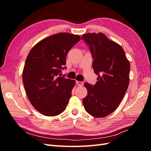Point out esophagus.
I'll list each match as a JSON object with an SVG mask.
<instances>
[{
  "mask_svg": "<svg viewBox=\"0 0 151 151\" xmlns=\"http://www.w3.org/2000/svg\"><path fill=\"white\" fill-rule=\"evenodd\" d=\"M76 84L78 85V86H83V84H84V83L83 82H80V81H76Z\"/></svg>",
  "mask_w": 151,
  "mask_h": 151,
  "instance_id": "esophagus-1",
  "label": "esophagus"
}]
</instances>
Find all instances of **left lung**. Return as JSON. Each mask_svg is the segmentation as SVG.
I'll return each mask as SVG.
<instances>
[{
    "mask_svg": "<svg viewBox=\"0 0 151 151\" xmlns=\"http://www.w3.org/2000/svg\"><path fill=\"white\" fill-rule=\"evenodd\" d=\"M82 40L89 47L93 70L98 76L94 85L84 84L88 95L83 103L91 115L104 117L115 110L125 94L129 84V61L120 45L102 33L84 34Z\"/></svg>",
    "mask_w": 151,
    "mask_h": 151,
    "instance_id": "1",
    "label": "left lung"
}]
</instances>
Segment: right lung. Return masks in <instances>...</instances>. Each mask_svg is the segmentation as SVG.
Returning a JSON list of instances; mask_svg holds the SVG:
<instances>
[{
    "label": "right lung",
    "instance_id": "add662e5",
    "mask_svg": "<svg viewBox=\"0 0 151 151\" xmlns=\"http://www.w3.org/2000/svg\"><path fill=\"white\" fill-rule=\"evenodd\" d=\"M80 40L79 35L67 33L53 35L36 44L26 58L22 72L26 93L43 115L57 116L67 107L76 81L60 75L67 68L68 52Z\"/></svg>",
    "mask_w": 151,
    "mask_h": 151
}]
</instances>
